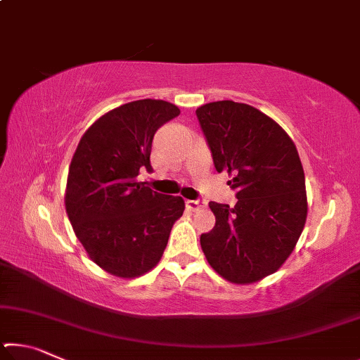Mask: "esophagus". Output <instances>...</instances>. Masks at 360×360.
Returning <instances> with one entry per match:
<instances>
[{
    "instance_id": "esophagus-1",
    "label": "esophagus",
    "mask_w": 360,
    "mask_h": 360,
    "mask_svg": "<svg viewBox=\"0 0 360 360\" xmlns=\"http://www.w3.org/2000/svg\"><path fill=\"white\" fill-rule=\"evenodd\" d=\"M186 205H187V208H188V210L197 211V210H202V208H205V206H206V202H205V200H202V198H198V200H187Z\"/></svg>"
}]
</instances>
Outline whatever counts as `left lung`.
Returning a JSON list of instances; mask_svg holds the SVG:
<instances>
[{
	"label": "left lung",
	"instance_id": "8db88e82",
	"mask_svg": "<svg viewBox=\"0 0 360 360\" xmlns=\"http://www.w3.org/2000/svg\"><path fill=\"white\" fill-rule=\"evenodd\" d=\"M217 173H229L238 202H211L216 225L200 236L210 265L230 283L275 273L307 221L304 173L295 144L259 109L231 100L197 109Z\"/></svg>",
	"mask_w": 360,
	"mask_h": 360
}]
</instances>
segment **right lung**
<instances>
[{
	"label": "right lung",
	"mask_w": 360,
	"mask_h": 360,
	"mask_svg": "<svg viewBox=\"0 0 360 360\" xmlns=\"http://www.w3.org/2000/svg\"><path fill=\"white\" fill-rule=\"evenodd\" d=\"M179 115L163 100L127 103L95 122L72 155L65 205L77 240L96 265L136 278L160 260L184 200L138 182L150 173L155 131Z\"/></svg>",
	"instance_id": "obj_1"
}]
</instances>
